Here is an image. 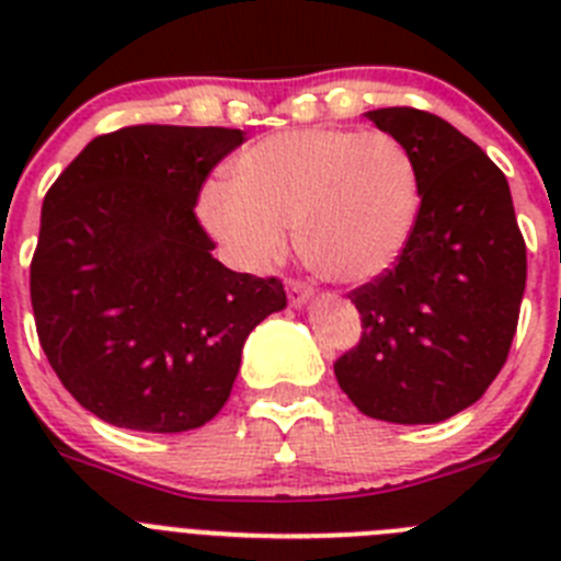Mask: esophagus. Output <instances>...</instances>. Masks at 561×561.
I'll use <instances>...</instances> for the list:
<instances>
[{"instance_id": "34e87169", "label": "esophagus", "mask_w": 561, "mask_h": 561, "mask_svg": "<svg viewBox=\"0 0 561 561\" xmlns=\"http://www.w3.org/2000/svg\"><path fill=\"white\" fill-rule=\"evenodd\" d=\"M314 286L306 284V280H297V277H286V297H289L291 306H304L311 297Z\"/></svg>"}]
</instances>
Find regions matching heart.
I'll return each mask as SVG.
<instances>
[{
    "instance_id": "b5f03b06",
    "label": "heart",
    "mask_w": 561,
    "mask_h": 561,
    "mask_svg": "<svg viewBox=\"0 0 561 561\" xmlns=\"http://www.w3.org/2000/svg\"><path fill=\"white\" fill-rule=\"evenodd\" d=\"M421 210L413 153L388 131L297 128L252 142L230 165V187L207 185V230L247 270L286 250V230L317 275L365 284L399 261Z\"/></svg>"
}]
</instances>
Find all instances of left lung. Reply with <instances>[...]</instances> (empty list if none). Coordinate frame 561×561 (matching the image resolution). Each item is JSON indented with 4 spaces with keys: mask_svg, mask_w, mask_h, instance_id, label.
<instances>
[{
    "mask_svg": "<svg viewBox=\"0 0 561 561\" xmlns=\"http://www.w3.org/2000/svg\"><path fill=\"white\" fill-rule=\"evenodd\" d=\"M368 121L413 153L421 210L399 261L348 295L362 336L334 374L359 413L435 424L472 408L508 359L525 238L508 182L478 142L421 108H374Z\"/></svg>",
    "mask_w": 561,
    "mask_h": 561,
    "instance_id": "8db88e82",
    "label": "left lung"
}]
</instances>
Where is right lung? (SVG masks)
<instances>
[{
	"instance_id": "add662e5",
	"label": "right lung",
	"mask_w": 561,
	"mask_h": 561,
	"mask_svg": "<svg viewBox=\"0 0 561 561\" xmlns=\"http://www.w3.org/2000/svg\"><path fill=\"white\" fill-rule=\"evenodd\" d=\"M241 128L126 126L89 142L44 196L30 304L72 399L114 427L185 433L225 408L277 277L213 257L196 216Z\"/></svg>"
}]
</instances>
